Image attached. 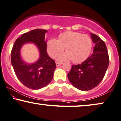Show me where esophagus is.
Masks as SVG:
<instances>
[{
	"mask_svg": "<svg viewBox=\"0 0 121 121\" xmlns=\"http://www.w3.org/2000/svg\"><path fill=\"white\" fill-rule=\"evenodd\" d=\"M62 64V63H59V62H56V66H59L61 65Z\"/></svg>",
	"mask_w": 121,
	"mask_h": 121,
	"instance_id": "obj_1",
	"label": "esophagus"
}]
</instances>
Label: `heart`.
Here are the masks:
<instances>
[{
	"label": "heart",
	"instance_id": "heart-1",
	"mask_svg": "<svg viewBox=\"0 0 121 121\" xmlns=\"http://www.w3.org/2000/svg\"><path fill=\"white\" fill-rule=\"evenodd\" d=\"M92 41L89 35L78 32L66 31L59 35L58 40L52 39L47 43V51L49 56L55 58L65 48L66 52L58 56V62L72 60L80 63L86 60L91 53Z\"/></svg>",
	"mask_w": 121,
	"mask_h": 121
}]
</instances>
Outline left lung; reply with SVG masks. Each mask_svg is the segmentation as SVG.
Returning <instances> with one entry per match:
<instances>
[{
  "instance_id": "obj_1",
  "label": "left lung",
  "mask_w": 121,
  "mask_h": 121,
  "mask_svg": "<svg viewBox=\"0 0 121 121\" xmlns=\"http://www.w3.org/2000/svg\"><path fill=\"white\" fill-rule=\"evenodd\" d=\"M95 44L92 54L82 64L72 65L67 74L69 81L81 91H88L96 87L105 75L109 64L107 49L104 42L97 35L91 33Z\"/></svg>"
}]
</instances>
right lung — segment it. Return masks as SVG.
I'll return each mask as SVG.
<instances>
[{
    "mask_svg": "<svg viewBox=\"0 0 121 121\" xmlns=\"http://www.w3.org/2000/svg\"><path fill=\"white\" fill-rule=\"evenodd\" d=\"M47 32L44 29H35L24 33L16 40L11 52V62L17 77L24 86L32 90L47 86L52 80L56 69L55 62L46 51L45 35ZM28 42L36 44L40 52L38 60L31 64L24 62L20 56L21 48Z\"/></svg>",
    "mask_w": 121,
    "mask_h": 121,
    "instance_id": "add662e5",
    "label": "right lung"
}]
</instances>
